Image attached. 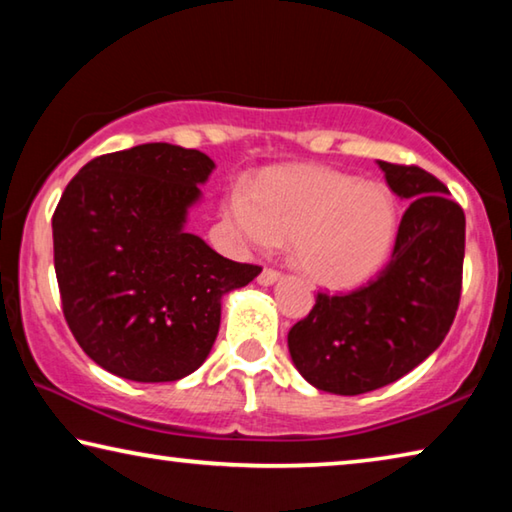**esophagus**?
<instances>
[{
    "instance_id": "34e87169",
    "label": "esophagus",
    "mask_w": 512,
    "mask_h": 512,
    "mask_svg": "<svg viewBox=\"0 0 512 512\" xmlns=\"http://www.w3.org/2000/svg\"><path fill=\"white\" fill-rule=\"evenodd\" d=\"M280 273L277 271H273V268H264L262 273H259V277H257V282L262 284V287H273L275 282H280Z\"/></svg>"
}]
</instances>
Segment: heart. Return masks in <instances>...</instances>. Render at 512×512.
Instances as JSON below:
<instances>
[{
    "mask_svg": "<svg viewBox=\"0 0 512 512\" xmlns=\"http://www.w3.org/2000/svg\"><path fill=\"white\" fill-rule=\"evenodd\" d=\"M223 216L257 248L291 241L293 266L336 291L370 280L397 237V203L386 187L316 164L266 171L253 194L230 187Z\"/></svg>",
    "mask_w": 512,
    "mask_h": 512,
    "instance_id": "b5f03b06",
    "label": "heart"
}]
</instances>
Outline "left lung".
Here are the masks:
<instances>
[{"instance_id": "1", "label": "left lung", "mask_w": 512, "mask_h": 512, "mask_svg": "<svg viewBox=\"0 0 512 512\" xmlns=\"http://www.w3.org/2000/svg\"><path fill=\"white\" fill-rule=\"evenodd\" d=\"M393 192L411 201L391 262L345 296L318 293L289 332L293 366L318 391L361 395L393 384L438 348L461 300L465 214L420 167L377 160Z\"/></svg>"}]
</instances>
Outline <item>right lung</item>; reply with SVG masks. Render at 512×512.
<instances>
[{"label": "right lung", "mask_w": 512, "mask_h": 512, "mask_svg": "<svg viewBox=\"0 0 512 512\" xmlns=\"http://www.w3.org/2000/svg\"><path fill=\"white\" fill-rule=\"evenodd\" d=\"M212 171L201 151L151 142L94 158L60 196L51 228L63 314L112 375H192L219 334L225 293L262 273L185 230Z\"/></svg>", "instance_id": "1"}]
</instances>
